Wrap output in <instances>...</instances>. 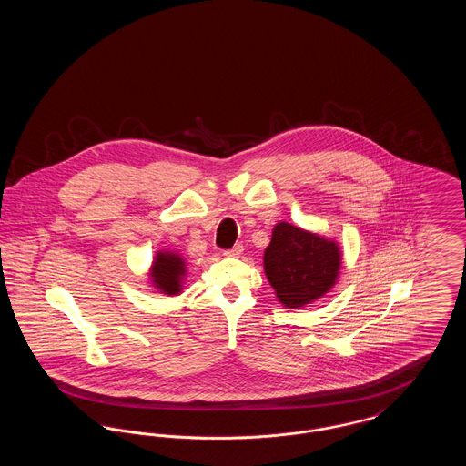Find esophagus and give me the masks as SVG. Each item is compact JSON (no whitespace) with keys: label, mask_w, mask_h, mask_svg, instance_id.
Segmentation results:
<instances>
[{"label":"esophagus","mask_w":466,"mask_h":466,"mask_svg":"<svg viewBox=\"0 0 466 466\" xmlns=\"http://www.w3.org/2000/svg\"><path fill=\"white\" fill-rule=\"evenodd\" d=\"M243 246L241 244H238V246H234L232 249H227L223 255L225 257H234V258H238V257H241L243 255Z\"/></svg>","instance_id":"obj_1"}]
</instances>
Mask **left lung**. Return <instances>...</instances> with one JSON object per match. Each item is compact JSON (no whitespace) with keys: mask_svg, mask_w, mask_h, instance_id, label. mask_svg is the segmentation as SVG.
<instances>
[{"mask_svg":"<svg viewBox=\"0 0 466 466\" xmlns=\"http://www.w3.org/2000/svg\"><path fill=\"white\" fill-rule=\"evenodd\" d=\"M342 266L337 241L289 222L272 228L264 253V270L278 300L289 308H304L335 287Z\"/></svg>","mask_w":466,"mask_h":466,"instance_id":"left-lung-1","label":"left lung"}]
</instances>
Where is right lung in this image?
<instances>
[{
    "instance_id": "right-lung-1",
    "label": "right lung",
    "mask_w": 466,
    "mask_h": 466,
    "mask_svg": "<svg viewBox=\"0 0 466 466\" xmlns=\"http://www.w3.org/2000/svg\"><path fill=\"white\" fill-rule=\"evenodd\" d=\"M187 276V262L177 251H157L152 266L148 268V281L152 289L167 297L179 295L183 279Z\"/></svg>"
}]
</instances>
